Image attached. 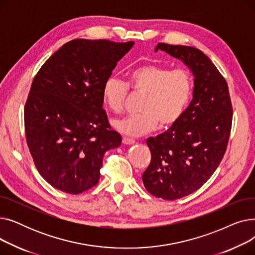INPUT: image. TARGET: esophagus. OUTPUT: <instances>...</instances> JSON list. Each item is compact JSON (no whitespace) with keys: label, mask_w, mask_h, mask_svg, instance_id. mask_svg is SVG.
<instances>
[{"label":"esophagus","mask_w":255,"mask_h":255,"mask_svg":"<svg viewBox=\"0 0 255 255\" xmlns=\"http://www.w3.org/2000/svg\"><path fill=\"white\" fill-rule=\"evenodd\" d=\"M134 142H135L134 139L129 138V137H123V143L124 144H133Z\"/></svg>","instance_id":"esophagus-1"}]
</instances>
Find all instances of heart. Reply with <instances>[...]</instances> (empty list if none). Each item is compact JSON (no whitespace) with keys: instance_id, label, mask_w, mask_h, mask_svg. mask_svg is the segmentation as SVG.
Listing matches in <instances>:
<instances>
[{"instance_id":"b5f03b06","label":"heart","mask_w":255,"mask_h":255,"mask_svg":"<svg viewBox=\"0 0 255 255\" xmlns=\"http://www.w3.org/2000/svg\"><path fill=\"white\" fill-rule=\"evenodd\" d=\"M130 85L145 95L141 114L115 120L113 126L124 134L139 136L160 128L176 125L188 107L194 89L191 72L185 68L148 64L137 67L130 73ZM129 85L118 76L107 77L102 86V99L113 113L124 110Z\"/></svg>"}]
</instances>
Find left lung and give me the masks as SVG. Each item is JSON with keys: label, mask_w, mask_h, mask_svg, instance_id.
Instances as JSON below:
<instances>
[{"label": "left lung", "mask_w": 255, "mask_h": 255, "mask_svg": "<svg viewBox=\"0 0 255 255\" xmlns=\"http://www.w3.org/2000/svg\"><path fill=\"white\" fill-rule=\"evenodd\" d=\"M182 60L194 75L193 98L179 122L149 137L151 163L142 182L151 194L166 200L189 195L216 170L225 154L233 105L225 78L195 47L158 43L155 48Z\"/></svg>", "instance_id": "8db88e82"}]
</instances>
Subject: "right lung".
Returning a JSON list of instances; mask_svg holds the SVG:
<instances>
[{
    "mask_svg": "<svg viewBox=\"0 0 255 255\" xmlns=\"http://www.w3.org/2000/svg\"><path fill=\"white\" fill-rule=\"evenodd\" d=\"M133 41L74 39L42 65L24 105L25 138L52 187L82 193L99 182L106 151L122 138L102 109V86Z\"/></svg>",
    "mask_w": 255,
    "mask_h": 255,
    "instance_id": "add662e5",
    "label": "right lung"
}]
</instances>
